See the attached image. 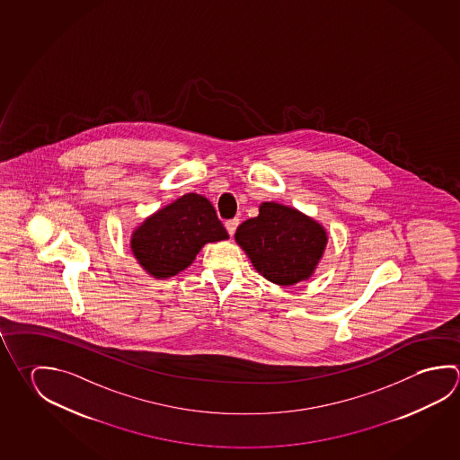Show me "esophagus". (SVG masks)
Listing matches in <instances>:
<instances>
[{
    "label": "esophagus",
    "instance_id": "34e87169",
    "mask_svg": "<svg viewBox=\"0 0 460 460\" xmlns=\"http://www.w3.org/2000/svg\"><path fill=\"white\" fill-rule=\"evenodd\" d=\"M239 223H241V221H239L237 218L229 219V221H226V225H225V226H226L227 233H229L231 237H233L234 233H235L237 226H239Z\"/></svg>",
    "mask_w": 460,
    "mask_h": 460
}]
</instances>
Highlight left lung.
<instances>
[{
	"label": "left lung",
	"mask_w": 460,
	"mask_h": 460,
	"mask_svg": "<svg viewBox=\"0 0 460 460\" xmlns=\"http://www.w3.org/2000/svg\"><path fill=\"white\" fill-rule=\"evenodd\" d=\"M234 239L258 273L286 288L312 278L328 234L318 221L296 208L265 202L260 205L258 217L237 227Z\"/></svg>",
	"instance_id": "left-lung-1"
}]
</instances>
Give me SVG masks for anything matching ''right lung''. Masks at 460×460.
Masks as SVG:
<instances>
[{
  "mask_svg": "<svg viewBox=\"0 0 460 460\" xmlns=\"http://www.w3.org/2000/svg\"><path fill=\"white\" fill-rule=\"evenodd\" d=\"M226 239L208 199L186 194L144 219L130 235V250L146 273L166 279L190 266L205 243Z\"/></svg>",
  "mask_w": 460,
  "mask_h": 460,
  "instance_id": "1",
  "label": "right lung"
}]
</instances>
